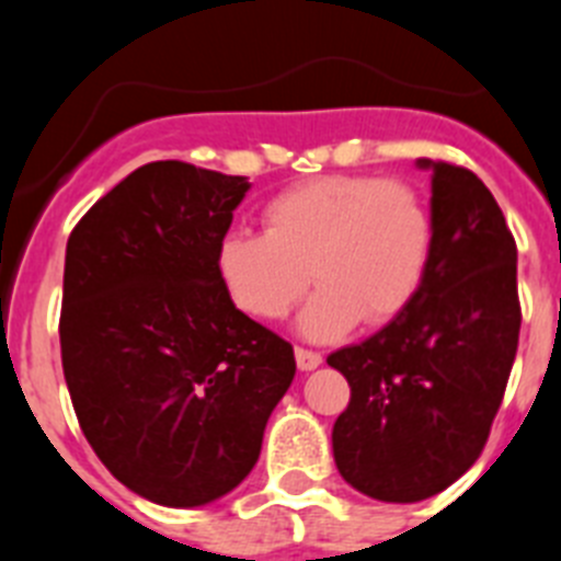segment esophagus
Listing matches in <instances>:
<instances>
[{
    "instance_id": "34e87169",
    "label": "esophagus",
    "mask_w": 561,
    "mask_h": 561,
    "mask_svg": "<svg viewBox=\"0 0 561 561\" xmlns=\"http://www.w3.org/2000/svg\"><path fill=\"white\" fill-rule=\"evenodd\" d=\"M295 359H297V368L300 370H314L323 365V356L317 354V351H309V348H295Z\"/></svg>"
}]
</instances>
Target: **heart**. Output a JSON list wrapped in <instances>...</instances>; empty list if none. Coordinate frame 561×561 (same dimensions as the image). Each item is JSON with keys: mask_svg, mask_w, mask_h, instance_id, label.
I'll list each match as a JSON object with an SVG mask.
<instances>
[{"mask_svg": "<svg viewBox=\"0 0 561 561\" xmlns=\"http://www.w3.org/2000/svg\"><path fill=\"white\" fill-rule=\"evenodd\" d=\"M264 232H227L216 272L227 297L255 320L297 317L306 340H334L365 323H388L419 291L433 252V216L415 187L334 173L297 182L264 205Z\"/></svg>", "mask_w": 561, "mask_h": 561, "instance_id": "heart-1", "label": "heart"}]
</instances>
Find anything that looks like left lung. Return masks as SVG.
I'll return each mask as SVG.
<instances>
[{
	"label": "left lung",
	"mask_w": 561,
	"mask_h": 561,
	"mask_svg": "<svg viewBox=\"0 0 561 561\" xmlns=\"http://www.w3.org/2000/svg\"><path fill=\"white\" fill-rule=\"evenodd\" d=\"M433 173V252L419 291L385 329L329 356L351 385L334 421L345 483L419 503L483 453L519 340L517 244L492 191L466 168Z\"/></svg>",
	"instance_id": "8db88e82"
}]
</instances>
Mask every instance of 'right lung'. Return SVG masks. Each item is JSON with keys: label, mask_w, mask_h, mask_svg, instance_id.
<instances>
[{"label": "right lung", "mask_w": 561, "mask_h": 561, "mask_svg": "<svg viewBox=\"0 0 561 561\" xmlns=\"http://www.w3.org/2000/svg\"><path fill=\"white\" fill-rule=\"evenodd\" d=\"M247 176L128 173L67 241L61 362L78 424L134 494L196 508L252 472L295 351L227 297L216 247Z\"/></svg>", "instance_id": "obj_1"}]
</instances>
